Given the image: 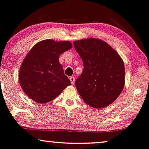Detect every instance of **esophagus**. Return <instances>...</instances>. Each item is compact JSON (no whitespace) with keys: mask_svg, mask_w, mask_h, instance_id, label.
<instances>
[{"mask_svg":"<svg viewBox=\"0 0 149 149\" xmlns=\"http://www.w3.org/2000/svg\"><path fill=\"white\" fill-rule=\"evenodd\" d=\"M69 80H70V81H71V83L73 84L75 82V80H76V78H75V77H73V76H70L69 77Z\"/></svg>","mask_w":149,"mask_h":149,"instance_id":"esophagus-1","label":"esophagus"}]
</instances>
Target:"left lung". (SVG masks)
Masks as SVG:
<instances>
[{
	"label": "left lung",
	"mask_w": 149,
	"mask_h": 149,
	"mask_svg": "<svg viewBox=\"0 0 149 149\" xmlns=\"http://www.w3.org/2000/svg\"><path fill=\"white\" fill-rule=\"evenodd\" d=\"M84 69L76 87L84 102L95 109L107 107L118 98L125 82V65L119 54L97 38L74 41Z\"/></svg>",
	"instance_id": "8db88e82"
}]
</instances>
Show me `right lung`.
<instances>
[{"mask_svg":"<svg viewBox=\"0 0 149 149\" xmlns=\"http://www.w3.org/2000/svg\"><path fill=\"white\" fill-rule=\"evenodd\" d=\"M72 47L69 41L44 40L29 51L19 71L21 88L38 103L52 101L62 93L71 81L64 73L59 57Z\"/></svg>","mask_w":149,"mask_h":149,"instance_id":"obj_1","label":"right lung"}]
</instances>
